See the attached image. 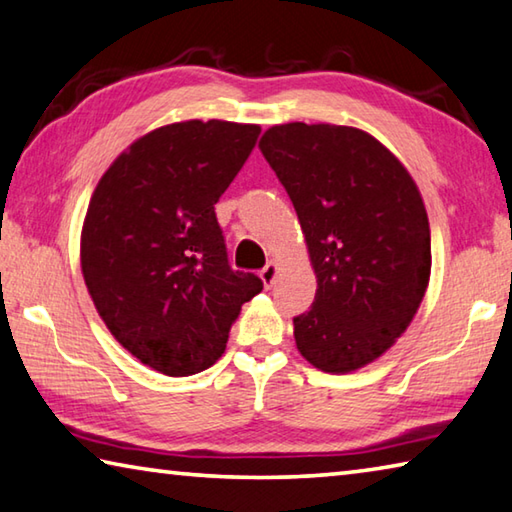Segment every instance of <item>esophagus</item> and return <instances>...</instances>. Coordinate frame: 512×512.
Returning <instances> with one entry per match:
<instances>
[{
  "mask_svg": "<svg viewBox=\"0 0 512 512\" xmlns=\"http://www.w3.org/2000/svg\"><path fill=\"white\" fill-rule=\"evenodd\" d=\"M276 276H279V265H276L274 261H270L261 270V281H263L265 288H272L274 281H276Z\"/></svg>",
  "mask_w": 512,
  "mask_h": 512,
  "instance_id": "esophagus-1",
  "label": "esophagus"
}]
</instances>
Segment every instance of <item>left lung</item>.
<instances>
[{"instance_id":"8db88e82","label":"left lung","mask_w":512,"mask_h":512,"mask_svg":"<svg viewBox=\"0 0 512 512\" xmlns=\"http://www.w3.org/2000/svg\"><path fill=\"white\" fill-rule=\"evenodd\" d=\"M306 238L317 294L294 319L299 353L344 375L382 357L409 328L432 274V236L414 177L373 134L283 123L258 141Z\"/></svg>"}]
</instances>
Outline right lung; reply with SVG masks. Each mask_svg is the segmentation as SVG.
Masks as SVG:
<instances>
[{
    "instance_id": "obj_1",
    "label": "right lung",
    "mask_w": 512,
    "mask_h": 512,
    "mask_svg": "<svg viewBox=\"0 0 512 512\" xmlns=\"http://www.w3.org/2000/svg\"><path fill=\"white\" fill-rule=\"evenodd\" d=\"M261 134L256 123L177 121L132 141L89 200L80 270L103 324L152 371L186 378L227 348L263 290L233 272L213 204Z\"/></svg>"
}]
</instances>
